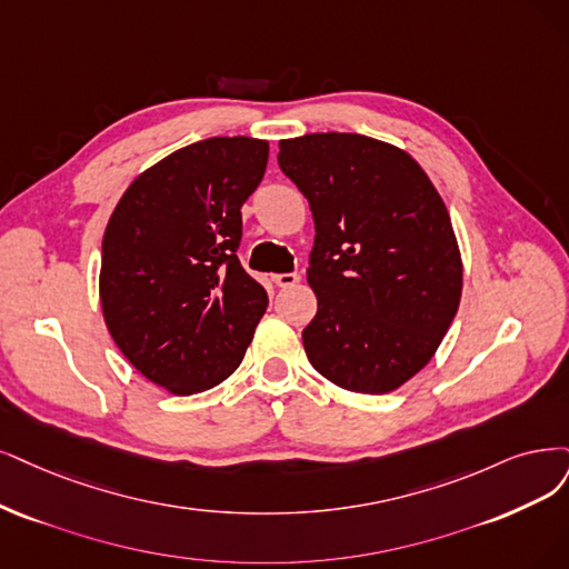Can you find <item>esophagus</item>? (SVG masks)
<instances>
[{
    "mask_svg": "<svg viewBox=\"0 0 569 569\" xmlns=\"http://www.w3.org/2000/svg\"><path fill=\"white\" fill-rule=\"evenodd\" d=\"M271 281L277 283L279 288H290V286H296L300 281V277L296 271H288V273H273Z\"/></svg>",
    "mask_w": 569,
    "mask_h": 569,
    "instance_id": "esophagus-1",
    "label": "esophagus"
}]
</instances>
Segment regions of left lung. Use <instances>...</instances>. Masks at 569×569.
Segmentation results:
<instances>
[{"label":"left lung","instance_id":"1","mask_svg":"<svg viewBox=\"0 0 569 569\" xmlns=\"http://www.w3.org/2000/svg\"><path fill=\"white\" fill-rule=\"evenodd\" d=\"M309 201L307 279L319 311L309 363L356 393H389L422 370L455 319L461 258L448 208L408 152L359 133L279 142Z\"/></svg>","mask_w":569,"mask_h":569}]
</instances>
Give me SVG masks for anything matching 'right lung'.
I'll use <instances>...</instances> for the list:
<instances>
[{
    "label": "right lung",
    "mask_w": 569,
    "mask_h": 569,
    "mask_svg": "<svg viewBox=\"0 0 569 569\" xmlns=\"http://www.w3.org/2000/svg\"><path fill=\"white\" fill-rule=\"evenodd\" d=\"M267 157V140L243 136L187 144L131 182L104 229V323L166 391L189 396L227 380L269 305L237 258L241 206Z\"/></svg>",
    "instance_id": "add662e5"
}]
</instances>
